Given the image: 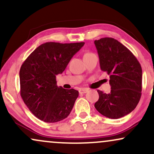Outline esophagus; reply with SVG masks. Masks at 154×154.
<instances>
[{"mask_svg": "<svg viewBox=\"0 0 154 154\" xmlns=\"http://www.w3.org/2000/svg\"><path fill=\"white\" fill-rule=\"evenodd\" d=\"M88 91V89H87V88H82V89H80L79 91V93H81V94H84V93H86Z\"/></svg>", "mask_w": 154, "mask_h": 154, "instance_id": "34e87169", "label": "esophagus"}]
</instances>
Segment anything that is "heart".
<instances>
[{"instance_id": "1", "label": "heart", "mask_w": 154, "mask_h": 154, "mask_svg": "<svg viewBox=\"0 0 154 154\" xmlns=\"http://www.w3.org/2000/svg\"><path fill=\"white\" fill-rule=\"evenodd\" d=\"M89 54H89V53H88V54H85V56H87V55H89Z\"/></svg>"}]
</instances>
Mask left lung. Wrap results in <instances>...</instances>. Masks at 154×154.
<instances>
[{
  "mask_svg": "<svg viewBox=\"0 0 154 154\" xmlns=\"http://www.w3.org/2000/svg\"><path fill=\"white\" fill-rule=\"evenodd\" d=\"M100 69L110 77L111 92L98 90L95 108L102 115L119 119L137 106L142 91V68L132 53L118 40L103 38L95 40Z\"/></svg>",
  "mask_w": 154,
  "mask_h": 154,
  "instance_id": "obj_1",
  "label": "left lung"
}]
</instances>
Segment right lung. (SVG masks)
<instances>
[{
    "mask_svg": "<svg viewBox=\"0 0 154 154\" xmlns=\"http://www.w3.org/2000/svg\"><path fill=\"white\" fill-rule=\"evenodd\" d=\"M84 44V42L43 43L22 63L19 71L20 94L37 118L54 123L69 115L79 92L57 86L56 77L64 71Z\"/></svg>",
    "mask_w": 154,
    "mask_h": 154,
    "instance_id": "1",
    "label": "right lung"
}]
</instances>
